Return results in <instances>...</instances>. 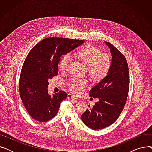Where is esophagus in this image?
<instances>
[{
  "mask_svg": "<svg viewBox=\"0 0 152 152\" xmlns=\"http://www.w3.org/2000/svg\"><path fill=\"white\" fill-rule=\"evenodd\" d=\"M67 98L68 99H74V100L76 99V97L75 96V95H73V94H68L67 95Z\"/></svg>",
  "mask_w": 152,
  "mask_h": 152,
  "instance_id": "34e87169",
  "label": "esophagus"
}]
</instances>
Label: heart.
Returning <instances> with one entry per match:
<instances>
[{"mask_svg":"<svg viewBox=\"0 0 152 152\" xmlns=\"http://www.w3.org/2000/svg\"><path fill=\"white\" fill-rule=\"evenodd\" d=\"M88 66L91 75L94 78L99 79L104 77L111 66V58L108 55H102L97 48L89 45L74 52ZM70 61L69 55H65L60 63V68L64 70L68 68ZM87 81L83 78H74L69 83L71 89L75 94H81L87 86Z\"/></svg>","mask_w":152,"mask_h":152,"instance_id":"obj_1","label":"heart"}]
</instances>
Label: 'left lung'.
<instances>
[{
	"label": "left lung",
	"mask_w": 152,
	"mask_h": 152,
	"mask_svg": "<svg viewBox=\"0 0 152 152\" xmlns=\"http://www.w3.org/2000/svg\"><path fill=\"white\" fill-rule=\"evenodd\" d=\"M105 44L110 50L111 66L106 76L89 92V96L98 98L99 102L81 115L83 122L94 130L105 128L118 118L126 104L129 87L125 57L111 44Z\"/></svg>",
	"instance_id": "8db88e82"
}]
</instances>
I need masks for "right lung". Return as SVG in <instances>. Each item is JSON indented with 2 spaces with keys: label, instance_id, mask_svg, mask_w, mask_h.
Returning <instances> with one entry per match:
<instances>
[{
  "label": "right lung",
  "instance_id": "add662e5",
  "mask_svg": "<svg viewBox=\"0 0 152 152\" xmlns=\"http://www.w3.org/2000/svg\"><path fill=\"white\" fill-rule=\"evenodd\" d=\"M84 41L48 37L37 44L24 61L20 77V95L30 116L45 122L57 115L66 94L60 91L48 94V80L58 75L61 57L80 46Z\"/></svg>",
  "mask_w": 152,
  "mask_h": 152
}]
</instances>
